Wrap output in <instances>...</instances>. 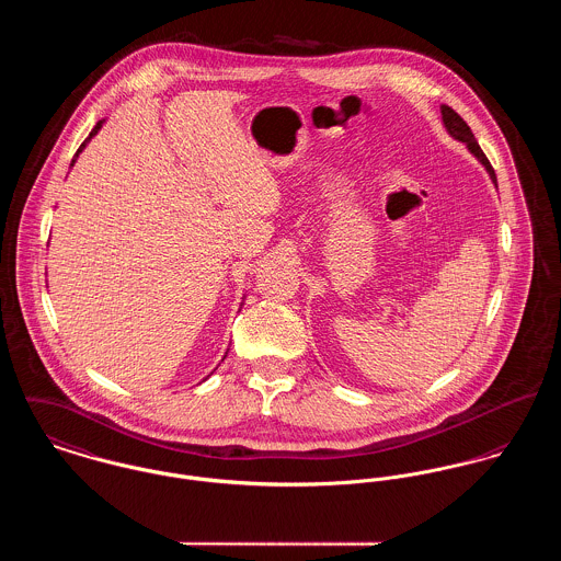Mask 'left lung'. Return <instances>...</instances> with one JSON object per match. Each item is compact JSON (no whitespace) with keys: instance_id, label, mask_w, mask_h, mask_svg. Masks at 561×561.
Instances as JSON below:
<instances>
[{"instance_id":"1","label":"left lung","mask_w":561,"mask_h":561,"mask_svg":"<svg viewBox=\"0 0 561 561\" xmlns=\"http://www.w3.org/2000/svg\"><path fill=\"white\" fill-rule=\"evenodd\" d=\"M442 117H444V124H446L448 133H450L455 139H459L462 144H467L469 152L473 153V156H476V158L486 167V171L491 173L493 182H497L495 171H493V167H491V162H489L486 153L480 150V146H478V141H476V137H473V133H471V128L467 126V122L460 117L459 113H457L453 106H448V104H442Z\"/></svg>"}]
</instances>
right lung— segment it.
<instances>
[{
	"label": "right lung",
	"mask_w": 561,
	"mask_h": 561,
	"mask_svg": "<svg viewBox=\"0 0 561 561\" xmlns=\"http://www.w3.org/2000/svg\"><path fill=\"white\" fill-rule=\"evenodd\" d=\"M102 126V122H99V124H96V126H94V130H92V133H90V137H88V139H92V137H94V135H96V133H99V128H101ZM85 144H88V141H85ZM85 144H81V148H79V150H77V153H75V158H77V156H79V152H81V150H83V148H85ZM75 158H72V162H75Z\"/></svg>",
	"instance_id": "add662e5"
}]
</instances>
